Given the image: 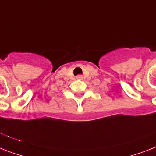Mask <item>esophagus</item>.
Segmentation results:
<instances>
[{
  "mask_svg": "<svg viewBox=\"0 0 156 156\" xmlns=\"http://www.w3.org/2000/svg\"><path fill=\"white\" fill-rule=\"evenodd\" d=\"M77 77H78V78H80V76H77Z\"/></svg>",
  "mask_w": 156,
  "mask_h": 156,
  "instance_id": "obj_1",
  "label": "esophagus"
}]
</instances>
